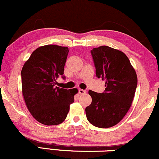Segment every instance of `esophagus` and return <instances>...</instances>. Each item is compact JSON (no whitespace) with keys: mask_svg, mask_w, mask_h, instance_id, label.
<instances>
[{"mask_svg":"<svg viewBox=\"0 0 159 159\" xmlns=\"http://www.w3.org/2000/svg\"><path fill=\"white\" fill-rule=\"evenodd\" d=\"M85 93H86V90L79 89V93H80V94H85Z\"/></svg>","mask_w":159,"mask_h":159,"instance_id":"34e87169","label":"esophagus"}]
</instances>
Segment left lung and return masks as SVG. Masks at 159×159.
Returning a JSON list of instances; mask_svg holds the SVG:
<instances>
[{
	"instance_id": "obj_1",
	"label": "left lung",
	"mask_w": 159,
	"mask_h": 159,
	"mask_svg": "<svg viewBox=\"0 0 159 159\" xmlns=\"http://www.w3.org/2000/svg\"><path fill=\"white\" fill-rule=\"evenodd\" d=\"M96 75L105 80L103 93L89 91L91 104L85 108L87 119L96 127L107 128L124 118L134 100L137 76L127 57L107 46L91 51Z\"/></svg>"
}]
</instances>
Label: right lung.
I'll list each match as a JSON object with an SVG mask.
<instances>
[{
  "label": "right lung",
  "instance_id": "1",
  "mask_svg": "<svg viewBox=\"0 0 159 159\" xmlns=\"http://www.w3.org/2000/svg\"><path fill=\"white\" fill-rule=\"evenodd\" d=\"M68 47L46 45L32 52L21 70L22 92L27 108L39 122L57 125L66 119L77 89L55 85L67 59Z\"/></svg>",
  "mask_w": 159,
  "mask_h": 159
}]
</instances>
